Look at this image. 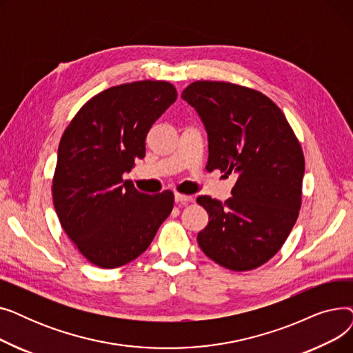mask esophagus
<instances>
[{"label":"esophagus","mask_w":353,"mask_h":353,"mask_svg":"<svg viewBox=\"0 0 353 353\" xmlns=\"http://www.w3.org/2000/svg\"><path fill=\"white\" fill-rule=\"evenodd\" d=\"M174 201H176V203H180V205H188V203L193 201V197H192V196H188V194L176 193V194H174Z\"/></svg>","instance_id":"34e87169"}]
</instances>
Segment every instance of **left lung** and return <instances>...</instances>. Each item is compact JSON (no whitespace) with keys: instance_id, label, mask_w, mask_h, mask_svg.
I'll return each instance as SVG.
<instances>
[{"instance_id":"8db88e82","label":"left lung","mask_w":353,"mask_h":353,"mask_svg":"<svg viewBox=\"0 0 353 353\" xmlns=\"http://www.w3.org/2000/svg\"><path fill=\"white\" fill-rule=\"evenodd\" d=\"M206 128V169L239 173L225 203L197 197L209 225L197 234L212 261L234 272L266 263L283 246L302 203L305 159L282 110L256 90L196 81L181 92Z\"/></svg>"}]
</instances>
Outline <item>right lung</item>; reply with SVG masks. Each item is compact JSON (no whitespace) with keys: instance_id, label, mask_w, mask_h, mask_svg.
I'll use <instances>...</instances> for the list:
<instances>
[{"instance_id":"add662e5","label":"right lung","mask_w":353,"mask_h":353,"mask_svg":"<svg viewBox=\"0 0 353 353\" xmlns=\"http://www.w3.org/2000/svg\"><path fill=\"white\" fill-rule=\"evenodd\" d=\"M176 99L167 81L110 87L65 128L52 179L54 209L92 265L114 269L134 261L172 213V192L141 193L123 174L145 156L148 130Z\"/></svg>"}]
</instances>
